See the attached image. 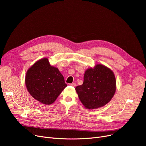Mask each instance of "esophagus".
Returning <instances> with one entry per match:
<instances>
[{"mask_svg":"<svg viewBox=\"0 0 146 146\" xmlns=\"http://www.w3.org/2000/svg\"><path fill=\"white\" fill-rule=\"evenodd\" d=\"M76 83H72V84H70V85H71V86H73V87H75V86H76Z\"/></svg>","mask_w":146,"mask_h":146,"instance_id":"1","label":"esophagus"}]
</instances>
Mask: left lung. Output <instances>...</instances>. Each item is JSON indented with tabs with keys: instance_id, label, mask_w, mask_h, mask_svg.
I'll return each instance as SVG.
<instances>
[{
	"instance_id": "left-lung-1",
	"label": "left lung",
	"mask_w": 146,
	"mask_h": 146,
	"mask_svg": "<svg viewBox=\"0 0 146 146\" xmlns=\"http://www.w3.org/2000/svg\"><path fill=\"white\" fill-rule=\"evenodd\" d=\"M78 97L85 108L93 110L105 106L111 100L116 90L115 78L111 70L102 64L86 70L84 82L77 86Z\"/></svg>"
}]
</instances>
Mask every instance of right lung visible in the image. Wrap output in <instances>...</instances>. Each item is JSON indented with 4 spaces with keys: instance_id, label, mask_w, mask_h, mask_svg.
<instances>
[{
    "instance_id": "add662e5",
    "label": "right lung",
    "mask_w": 146,
    "mask_h": 146,
    "mask_svg": "<svg viewBox=\"0 0 146 146\" xmlns=\"http://www.w3.org/2000/svg\"><path fill=\"white\" fill-rule=\"evenodd\" d=\"M25 84L30 94L45 105L53 103L67 86L59 70L51 66L46 58L40 59L29 68Z\"/></svg>"
}]
</instances>
